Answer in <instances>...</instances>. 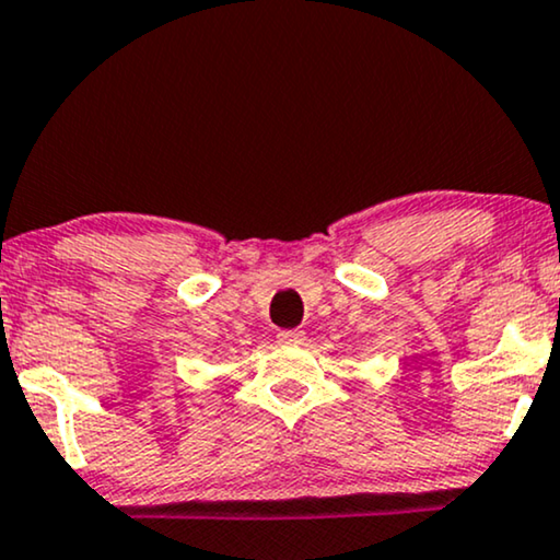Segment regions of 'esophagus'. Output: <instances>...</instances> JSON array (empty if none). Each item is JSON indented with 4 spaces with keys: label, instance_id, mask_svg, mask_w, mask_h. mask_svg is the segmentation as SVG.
Wrapping results in <instances>:
<instances>
[{
    "label": "esophagus",
    "instance_id": "esophagus-1",
    "mask_svg": "<svg viewBox=\"0 0 560 560\" xmlns=\"http://www.w3.org/2000/svg\"><path fill=\"white\" fill-rule=\"evenodd\" d=\"M279 343H284V346H296V343H302L304 341V330H300V328H292V330H279Z\"/></svg>",
    "mask_w": 560,
    "mask_h": 560
}]
</instances>
